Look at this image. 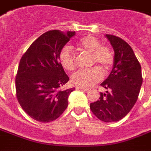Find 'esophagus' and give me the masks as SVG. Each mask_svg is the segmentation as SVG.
Wrapping results in <instances>:
<instances>
[{"instance_id":"1","label":"esophagus","mask_w":151,"mask_h":151,"mask_svg":"<svg viewBox=\"0 0 151 151\" xmlns=\"http://www.w3.org/2000/svg\"><path fill=\"white\" fill-rule=\"evenodd\" d=\"M77 90H79V91H88V88H84V87H82V86H77L76 87Z\"/></svg>"}]
</instances>
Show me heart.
<instances>
[{
    "label": "heart",
    "instance_id": "b5f03b06",
    "mask_svg": "<svg viewBox=\"0 0 151 151\" xmlns=\"http://www.w3.org/2000/svg\"><path fill=\"white\" fill-rule=\"evenodd\" d=\"M77 49L86 53H91V65L98 64L104 72H108L113 64V54L110 47L100 45L99 40L95 36L85 35L76 43ZM59 60L63 68L68 71H73L76 68L75 55L69 46L61 48L59 53ZM103 78V72L99 67L79 70L73 73L71 78L73 84L87 88L99 82Z\"/></svg>",
    "mask_w": 151,
    "mask_h": 151
}]
</instances>
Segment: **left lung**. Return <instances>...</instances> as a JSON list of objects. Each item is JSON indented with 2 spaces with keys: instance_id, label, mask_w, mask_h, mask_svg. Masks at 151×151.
I'll return each instance as SVG.
<instances>
[{
  "instance_id": "obj_1",
  "label": "left lung",
  "mask_w": 151,
  "mask_h": 151,
  "mask_svg": "<svg viewBox=\"0 0 151 151\" xmlns=\"http://www.w3.org/2000/svg\"><path fill=\"white\" fill-rule=\"evenodd\" d=\"M113 47V68L108 78L100 85L107 91L100 92L97 101L90 108L98 119L104 122L121 120L137 100L142 84V69L132 47L124 40L106 35Z\"/></svg>"
}]
</instances>
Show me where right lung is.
<instances>
[{
    "label": "right lung",
    "mask_w": 151,
    "mask_h": 151,
    "mask_svg": "<svg viewBox=\"0 0 151 151\" xmlns=\"http://www.w3.org/2000/svg\"><path fill=\"white\" fill-rule=\"evenodd\" d=\"M73 35L75 31H47L31 43L20 60L16 96L25 112L37 121L47 123L57 119L75 90H61L69 78L59 60L60 51Z\"/></svg>",
    "instance_id": "add662e5"
}]
</instances>
